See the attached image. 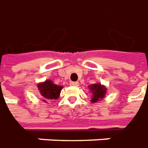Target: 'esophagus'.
Masks as SVG:
<instances>
[{"label":"esophagus","instance_id":"1","mask_svg":"<svg viewBox=\"0 0 148 148\" xmlns=\"http://www.w3.org/2000/svg\"><path fill=\"white\" fill-rule=\"evenodd\" d=\"M72 85L77 87V86H79V82H72Z\"/></svg>","mask_w":148,"mask_h":148}]
</instances>
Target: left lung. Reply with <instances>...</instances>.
Returning a JSON list of instances; mask_svg holds the SVG:
<instances>
[{"label": "left lung", "mask_w": 148, "mask_h": 148, "mask_svg": "<svg viewBox=\"0 0 148 148\" xmlns=\"http://www.w3.org/2000/svg\"><path fill=\"white\" fill-rule=\"evenodd\" d=\"M91 92L92 93V98L91 99L92 103L98 102L105 97L107 88L100 84H95L89 86Z\"/></svg>", "instance_id": "8db88e82"}]
</instances>
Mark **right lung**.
<instances>
[{"instance_id": "right-lung-1", "label": "right lung", "mask_w": 148, "mask_h": 148, "mask_svg": "<svg viewBox=\"0 0 148 148\" xmlns=\"http://www.w3.org/2000/svg\"><path fill=\"white\" fill-rule=\"evenodd\" d=\"M37 88L41 95L43 101L48 103L49 99H57L59 98L63 87L53 84L52 80H45V82L40 83Z\"/></svg>"}]
</instances>
